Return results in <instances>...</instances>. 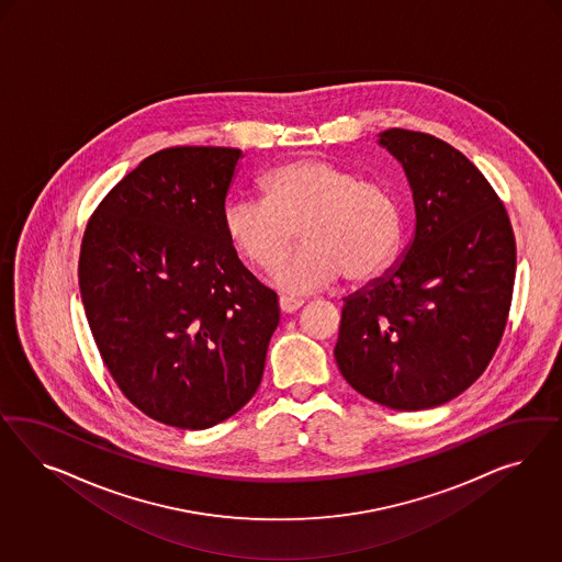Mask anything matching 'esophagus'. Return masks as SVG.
<instances>
[{
	"instance_id": "esophagus-1",
	"label": "esophagus",
	"mask_w": 562,
	"mask_h": 562,
	"mask_svg": "<svg viewBox=\"0 0 562 562\" xmlns=\"http://www.w3.org/2000/svg\"><path fill=\"white\" fill-rule=\"evenodd\" d=\"M278 305H280V311L282 313H294V311H299L301 306H303V301H296V299H289V296H280V301H278Z\"/></svg>"
}]
</instances>
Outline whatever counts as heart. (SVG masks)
I'll return each instance as SVG.
<instances>
[{"instance_id":"obj_1","label":"heart","mask_w":562,"mask_h":562,"mask_svg":"<svg viewBox=\"0 0 562 562\" xmlns=\"http://www.w3.org/2000/svg\"><path fill=\"white\" fill-rule=\"evenodd\" d=\"M266 200L235 198L222 226L238 256L272 272L299 237L305 245L273 273L276 289L301 296L334 284L341 273L367 282L400 254L404 212L390 186L325 158H299L263 175Z\"/></svg>"}]
</instances>
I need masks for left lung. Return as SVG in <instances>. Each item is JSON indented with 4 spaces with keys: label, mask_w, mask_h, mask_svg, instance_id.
Wrapping results in <instances>:
<instances>
[{
    "label": "left lung",
    "mask_w": 562,
    "mask_h": 562,
    "mask_svg": "<svg viewBox=\"0 0 562 562\" xmlns=\"http://www.w3.org/2000/svg\"><path fill=\"white\" fill-rule=\"evenodd\" d=\"M379 146L404 167L416 228L402 261L344 299L334 357L376 404L435 408L484 373L503 338L515 237L505 205L460 150L397 127Z\"/></svg>",
    "instance_id": "obj_1"
}]
</instances>
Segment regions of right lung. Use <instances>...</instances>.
Wrapping results in <instances>:
<instances>
[{
    "instance_id": "obj_1",
    "label": "right lung",
    "mask_w": 562,
    "mask_h": 562,
    "mask_svg": "<svg viewBox=\"0 0 562 562\" xmlns=\"http://www.w3.org/2000/svg\"><path fill=\"white\" fill-rule=\"evenodd\" d=\"M238 148L179 146L144 158L86 226L80 294L102 362L162 425L202 430L261 383L278 296L222 226Z\"/></svg>"
}]
</instances>
